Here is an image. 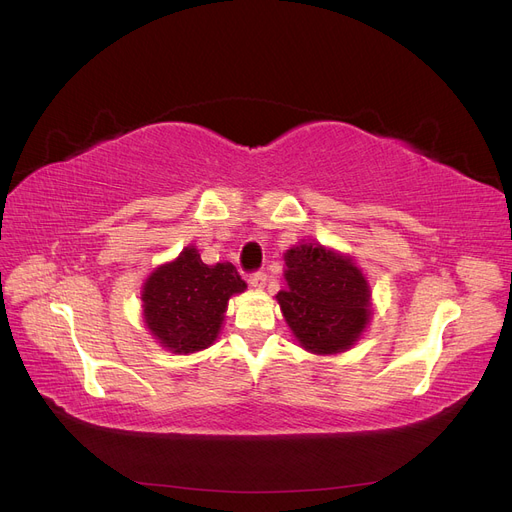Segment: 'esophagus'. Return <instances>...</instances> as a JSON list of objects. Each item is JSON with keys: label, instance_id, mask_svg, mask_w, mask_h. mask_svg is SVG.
<instances>
[{"label": "esophagus", "instance_id": "obj_1", "mask_svg": "<svg viewBox=\"0 0 512 512\" xmlns=\"http://www.w3.org/2000/svg\"><path fill=\"white\" fill-rule=\"evenodd\" d=\"M250 285L252 288H256V290H262L264 285H267V273H262V271H256V273H252L250 275Z\"/></svg>", "mask_w": 512, "mask_h": 512}]
</instances>
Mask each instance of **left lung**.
I'll use <instances>...</instances> for the list:
<instances>
[{
    "mask_svg": "<svg viewBox=\"0 0 512 512\" xmlns=\"http://www.w3.org/2000/svg\"><path fill=\"white\" fill-rule=\"evenodd\" d=\"M281 313L306 351L336 355L359 340L370 321V285L351 256L319 243L285 252Z\"/></svg>",
    "mask_w": 512,
    "mask_h": 512,
    "instance_id": "left-lung-1",
    "label": "left lung"
}]
</instances>
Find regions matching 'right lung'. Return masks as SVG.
I'll return each mask as SVG.
<instances>
[{
	"label": "right lung",
	"mask_w": 512,
	"mask_h": 512,
	"mask_svg": "<svg viewBox=\"0 0 512 512\" xmlns=\"http://www.w3.org/2000/svg\"><path fill=\"white\" fill-rule=\"evenodd\" d=\"M245 288L231 262L210 267L195 245H189L142 285V315L163 349L195 353L216 340L229 298Z\"/></svg>",
	"instance_id": "right-lung-1"
}]
</instances>
